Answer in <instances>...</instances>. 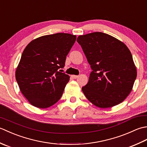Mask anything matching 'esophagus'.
Here are the masks:
<instances>
[{"instance_id":"obj_1","label":"esophagus","mask_w":147,"mask_h":147,"mask_svg":"<svg viewBox=\"0 0 147 147\" xmlns=\"http://www.w3.org/2000/svg\"><path fill=\"white\" fill-rule=\"evenodd\" d=\"M71 76H72V78H73L74 79H76L79 77V76H77V75H72Z\"/></svg>"}]
</instances>
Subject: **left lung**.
Returning <instances> with one entry per match:
<instances>
[{"label":"left lung","instance_id":"1","mask_svg":"<svg viewBox=\"0 0 147 147\" xmlns=\"http://www.w3.org/2000/svg\"><path fill=\"white\" fill-rule=\"evenodd\" d=\"M92 71L82 91L100 108H109L124 100L132 90L137 72L129 49L120 40L102 32L77 38Z\"/></svg>","mask_w":147,"mask_h":147}]
</instances>
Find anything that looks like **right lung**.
Listing matches in <instances>:
<instances>
[{"mask_svg":"<svg viewBox=\"0 0 147 147\" xmlns=\"http://www.w3.org/2000/svg\"><path fill=\"white\" fill-rule=\"evenodd\" d=\"M76 36L59 33L38 37L24 49L16 80L21 93L32 105L45 109L55 104L63 93L69 76L60 72Z\"/></svg>","mask_w":147,"mask_h":147,"instance_id":"obj_1","label":"right lung"}]
</instances>
